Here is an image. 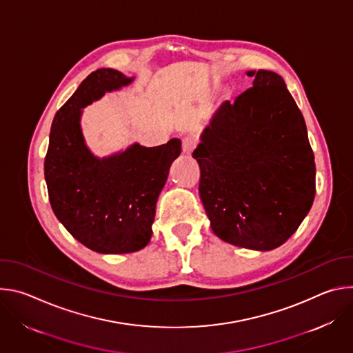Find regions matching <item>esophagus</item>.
Wrapping results in <instances>:
<instances>
[{"mask_svg":"<svg viewBox=\"0 0 353 353\" xmlns=\"http://www.w3.org/2000/svg\"><path fill=\"white\" fill-rule=\"evenodd\" d=\"M181 146H183V152L190 155L192 150L195 149V146H196V139L194 137H185L181 141Z\"/></svg>","mask_w":353,"mask_h":353,"instance_id":"1","label":"esophagus"}]
</instances>
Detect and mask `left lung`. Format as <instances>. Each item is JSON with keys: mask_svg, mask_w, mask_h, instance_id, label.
I'll return each mask as SVG.
<instances>
[{"mask_svg": "<svg viewBox=\"0 0 353 353\" xmlns=\"http://www.w3.org/2000/svg\"><path fill=\"white\" fill-rule=\"evenodd\" d=\"M247 75L253 86L221 105L192 158L214 233L233 245L268 251L309 214L316 163L303 114L282 77L267 70Z\"/></svg>", "mask_w": 353, "mask_h": 353, "instance_id": "1", "label": "left lung"}]
</instances>
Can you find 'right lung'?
<instances>
[{
  "label": "right lung",
  "instance_id": "right-lung-1",
  "mask_svg": "<svg viewBox=\"0 0 353 353\" xmlns=\"http://www.w3.org/2000/svg\"><path fill=\"white\" fill-rule=\"evenodd\" d=\"M132 81L112 68L88 75L56 113L44 159L54 215L79 243L102 254L134 253L149 243L158 196L181 152L177 138L154 148L134 143L102 159L90 152L82 109Z\"/></svg>",
  "mask_w": 353,
  "mask_h": 353
}]
</instances>
